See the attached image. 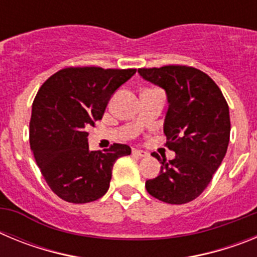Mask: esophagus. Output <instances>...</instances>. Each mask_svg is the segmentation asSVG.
Returning <instances> with one entry per match:
<instances>
[{"mask_svg":"<svg viewBox=\"0 0 257 257\" xmlns=\"http://www.w3.org/2000/svg\"><path fill=\"white\" fill-rule=\"evenodd\" d=\"M134 156H138V157H148L149 153L145 151H139V149H134L133 151Z\"/></svg>","mask_w":257,"mask_h":257,"instance_id":"esophagus-1","label":"esophagus"}]
</instances>
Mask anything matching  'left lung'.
<instances>
[{
	"instance_id": "obj_1",
	"label": "left lung",
	"mask_w": 257,
	"mask_h": 257,
	"mask_svg": "<svg viewBox=\"0 0 257 257\" xmlns=\"http://www.w3.org/2000/svg\"><path fill=\"white\" fill-rule=\"evenodd\" d=\"M144 79L166 91L169 109L163 133L174 160H161L160 175L145 181L154 198L183 205L207 188L221 165L230 136L229 106L219 86L202 70L187 65L140 68Z\"/></svg>"
}]
</instances>
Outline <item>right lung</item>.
<instances>
[{
  "label": "right lung",
  "mask_w": 257,
  "mask_h": 257,
  "mask_svg": "<svg viewBox=\"0 0 257 257\" xmlns=\"http://www.w3.org/2000/svg\"><path fill=\"white\" fill-rule=\"evenodd\" d=\"M136 69L69 67L41 86L32 105L29 143L50 189L67 202L87 203L109 189L119 157L131 154L126 144L90 151L87 130L101 119L108 101Z\"/></svg>",
  "instance_id": "obj_1"
}]
</instances>
